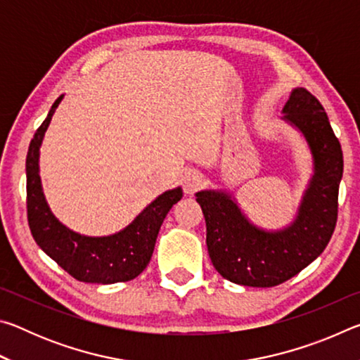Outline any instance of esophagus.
<instances>
[{
	"label": "esophagus",
	"mask_w": 360,
	"mask_h": 360,
	"mask_svg": "<svg viewBox=\"0 0 360 360\" xmlns=\"http://www.w3.org/2000/svg\"><path fill=\"white\" fill-rule=\"evenodd\" d=\"M181 182H182V188H184V192L187 195H192L203 186V176L198 172H195V169H187V172L182 173Z\"/></svg>",
	"instance_id": "esophagus-1"
}]
</instances>
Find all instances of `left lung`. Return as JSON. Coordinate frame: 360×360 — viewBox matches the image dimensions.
Instances as JSON below:
<instances>
[{
  "instance_id": "obj_1",
  "label": "left lung",
  "mask_w": 360,
  "mask_h": 360,
  "mask_svg": "<svg viewBox=\"0 0 360 360\" xmlns=\"http://www.w3.org/2000/svg\"><path fill=\"white\" fill-rule=\"evenodd\" d=\"M283 114L302 133L313 157V176L294 221L265 230L249 221L227 191L195 193L212 265L222 278L249 288H273L300 273L324 251L337 224L343 152L324 108L307 89L297 87Z\"/></svg>"
}]
</instances>
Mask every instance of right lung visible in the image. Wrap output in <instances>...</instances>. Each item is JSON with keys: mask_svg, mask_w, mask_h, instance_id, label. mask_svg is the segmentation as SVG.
I'll list each match as a JSON object with an SVG mask.
<instances>
[{"mask_svg": "<svg viewBox=\"0 0 360 360\" xmlns=\"http://www.w3.org/2000/svg\"><path fill=\"white\" fill-rule=\"evenodd\" d=\"M60 95L36 130L27 154V212L32 235L49 257L82 283L114 284L135 279L154 252L158 230L168 211L182 198V188L163 192L139 212L130 225L114 235L87 236L66 227L49 208L39 176V148Z\"/></svg>", "mask_w": 360, "mask_h": 360, "instance_id": "1", "label": "right lung"}]
</instances>
